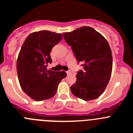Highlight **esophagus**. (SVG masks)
<instances>
[{
    "instance_id": "34e87169",
    "label": "esophagus",
    "mask_w": 133,
    "mask_h": 133,
    "mask_svg": "<svg viewBox=\"0 0 133 133\" xmlns=\"http://www.w3.org/2000/svg\"><path fill=\"white\" fill-rule=\"evenodd\" d=\"M66 73H67V75H71L72 72H71V70H69L68 71H66Z\"/></svg>"
}]
</instances>
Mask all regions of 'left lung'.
<instances>
[{"label":"left lung","instance_id":"8db88e82","mask_svg":"<svg viewBox=\"0 0 133 133\" xmlns=\"http://www.w3.org/2000/svg\"><path fill=\"white\" fill-rule=\"evenodd\" d=\"M63 35L78 63H84L83 70L77 72V81L70 87L71 92L84 101L98 98L106 89L112 72V52L107 41L89 26Z\"/></svg>","mask_w":133,"mask_h":133}]
</instances>
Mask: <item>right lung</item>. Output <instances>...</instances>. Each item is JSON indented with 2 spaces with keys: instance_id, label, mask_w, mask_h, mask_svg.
<instances>
[{
  "instance_id": "add662e5",
  "label": "right lung",
  "mask_w": 133,
  "mask_h": 133,
  "mask_svg": "<svg viewBox=\"0 0 133 133\" xmlns=\"http://www.w3.org/2000/svg\"><path fill=\"white\" fill-rule=\"evenodd\" d=\"M63 35L49 30L30 34L24 41L16 62L20 85L32 99L41 101L55 95L58 85L66 73L47 70L52 63L50 53Z\"/></svg>"
}]
</instances>
